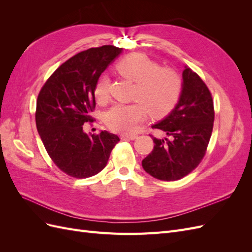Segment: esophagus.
Returning <instances> with one entry per match:
<instances>
[{
    "mask_svg": "<svg viewBox=\"0 0 252 252\" xmlns=\"http://www.w3.org/2000/svg\"><path fill=\"white\" fill-rule=\"evenodd\" d=\"M121 139L122 140H134V139H136V135L135 134L123 133V134H121Z\"/></svg>",
    "mask_w": 252,
    "mask_h": 252,
    "instance_id": "esophagus-1",
    "label": "esophagus"
}]
</instances>
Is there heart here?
Listing matches in <instances>:
<instances>
[{
    "mask_svg": "<svg viewBox=\"0 0 252 252\" xmlns=\"http://www.w3.org/2000/svg\"><path fill=\"white\" fill-rule=\"evenodd\" d=\"M119 73L135 83L132 104H118L106 114V123L111 130L131 133L149 112L152 117H161L177 104L181 90V75L170 67L158 66L156 61L144 53H132L117 64ZM110 80L102 75L94 87L98 103L109 100Z\"/></svg>",
    "mask_w": 252,
    "mask_h": 252,
    "instance_id": "1",
    "label": "heart"
}]
</instances>
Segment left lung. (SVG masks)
<instances>
[{"label":"left lung","instance_id":"obj_1","mask_svg":"<svg viewBox=\"0 0 252 252\" xmlns=\"http://www.w3.org/2000/svg\"><path fill=\"white\" fill-rule=\"evenodd\" d=\"M215 121L210 90L190 68L183 71L180 101L168 117L152 126L164 131L165 139H157L150 154L142 161L144 170L162 181L186 177L202 162L207 151Z\"/></svg>","mask_w":252,"mask_h":252}]
</instances>
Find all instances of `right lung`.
<instances>
[{
  "label": "right lung",
  "instance_id": "obj_1",
  "mask_svg": "<svg viewBox=\"0 0 252 252\" xmlns=\"http://www.w3.org/2000/svg\"><path fill=\"white\" fill-rule=\"evenodd\" d=\"M122 48L113 45L89 48L67 60L45 82L36 100V129L52 162L75 179L102 171L117 134L85 133L83 125L94 119V87L98 78Z\"/></svg>",
  "mask_w": 252,
  "mask_h": 252
}]
</instances>
